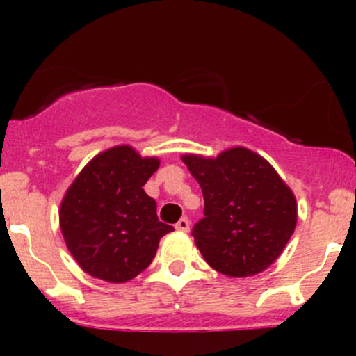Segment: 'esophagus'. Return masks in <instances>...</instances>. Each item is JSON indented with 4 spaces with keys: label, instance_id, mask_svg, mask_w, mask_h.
Returning a JSON list of instances; mask_svg holds the SVG:
<instances>
[{
    "label": "esophagus",
    "instance_id": "1",
    "mask_svg": "<svg viewBox=\"0 0 356 356\" xmlns=\"http://www.w3.org/2000/svg\"><path fill=\"white\" fill-rule=\"evenodd\" d=\"M189 226H191V220L187 218H182V219H179L177 224H175V229L181 231V232H187L189 231Z\"/></svg>",
    "mask_w": 356,
    "mask_h": 356
}]
</instances>
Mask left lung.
Wrapping results in <instances>:
<instances>
[{"instance_id":"obj_1","label":"left lung","mask_w":356,"mask_h":356,"mask_svg":"<svg viewBox=\"0 0 356 356\" xmlns=\"http://www.w3.org/2000/svg\"><path fill=\"white\" fill-rule=\"evenodd\" d=\"M199 182L204 218L192 236L206 263L232 277L257 275L277 259L296 226V199L268 161L244 147L216 159L184 155Z\"/></svg>"}]
</instances>
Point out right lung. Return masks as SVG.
<instances>
[{"mask_svg":"<svg viewBox=\"0 0 356 356\" xmlns=\"http://www.w3.org/2000/svg\"><path fill=\"white\" fill-rule=\"evenodd\" d=\"M159 169L132 147L105 150L85 165L65 194L60 226L68 251L90 276L125 283L152 263L172 226L157 218L144 186Z\"/></svg>","mask_w":356,"mask_h":356,"instance_id":"1","label":"right lung"}]
</instances>
